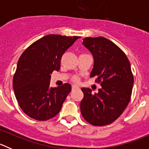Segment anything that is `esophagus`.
Listing matches in <instances>:
<instances>
[{
	"label": "esophagus",
	"instance_id": "34e87169",
	"mask_svg": "<svg viewBox=\"0 0 149 149\" xmlns=\"http://www.w3.org/2000/svg\"><path fill=\"white\" fill-rule=\"evenodd\" d=\"M76 89H78L77 86L72 85V90H76Z\"/></svg>",
	"mask_w": 149,
	"mask_h": 149
}]
</instances>
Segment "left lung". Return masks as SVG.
Listing matches in <instances>:
<instances>
[{"mask_svg": "<svg viewBox=\"0 0 149 149\" xmlns=\"http://www.w3.org/2000/svg\"><path fill=\"white\" fill-rule=\"evenodd\" d=\"M82 44L93 56L90 77L97 76L101 87L95 94L81 88V115L90 124L105 126L118 118L129 104L134 84L131 65L121 49L105 37H86Z\"/></svg>", "mask_w": 149, "mask_h": 149, "instance_id": "obj_1", "label": "left lung"}]
</instances>
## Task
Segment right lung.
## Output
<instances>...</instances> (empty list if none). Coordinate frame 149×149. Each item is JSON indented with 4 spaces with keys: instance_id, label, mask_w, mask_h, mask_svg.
<instances>
[{
    "instance_id": "add662e5",
    "label": "right lung",
    "mask_w": 149,
    "mask_h": 149,
    "mask_svg": "<svg viewBox=\"0 0 149 149\" xmlns=\"http://www.w3.org/2000/svg\"><path fill=\"white\" fill-rule=\"evenodd\" d=\"M79 37L49 34L31 45L20 56L13 89L22 110L31 118L47 120L57 115L71 91L68 83L50 86L51 74L59 71L62 56Z\"/></svg>"
}]
</instances>
